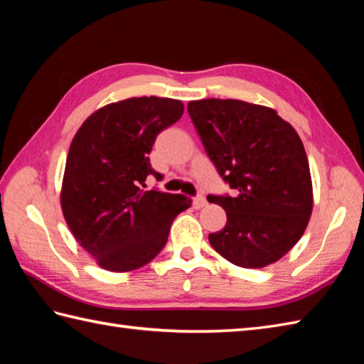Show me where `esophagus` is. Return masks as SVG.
Masks as SVG:
<instances>
[{"label": "esophagus", "instance_id": "obj_1", "mask_svg": "<svg viewBox=\"0 0 364 364\" xmlns=\"http://www.w3.org/2000/svg\"><path fill=\"white\" fill-rule=\"evenodd\" d=\"M206 198L203 197V196H197L196 198H194V206L197 208V210H200V208H203V206H206Z\"/></svg>", "mask_w": 364, "mask_h": 364}]
</instances>
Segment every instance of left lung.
Wrapping results in <instances>:
<instances>
[{
	"label": "left lung",
	"mask_w": 364,
	"mask_h": 364,
	"mask_svg": "<svg viewBox=\"0 0 364 364\" xmlns=\"http://www.w3.org/2000/svg\"><path fill=\"white\" fill-rule=\"evenodd\" d=\"M205 151L236 196H208L227 213L210 235L233 264L261 269L284 257L310 222L313 184L297 131L272 107L241 100L188 103Z\"/></svg>",
	"instance_id": "1"
}]
</instances>
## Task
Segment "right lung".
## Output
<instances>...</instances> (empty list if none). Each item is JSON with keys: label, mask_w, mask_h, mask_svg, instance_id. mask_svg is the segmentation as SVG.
<instances>
[{"label": "right lung", "mask_w": 364, "mask_h": 364, "mask_svg": "<svg viewBox=\"0 0 364 364\" xmlns=\"http://www.w3.org/2000/svg\"><path fill=\"white\" fill-rule=\"evenodd\" d=\"M180 100L139 97L100 107L76 131L67 154L60 208L75 239L111 272L145 266L164 249L173 219L192 200L146 191L149 154L183 115Z\"/></svg>", "instance_id": "right-lung-1"}]
</instances>
